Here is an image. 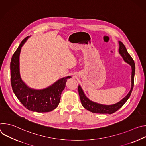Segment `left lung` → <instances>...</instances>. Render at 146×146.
<instances>
[{"label":"left lung","mask_w":146,"mask_h":146,"mask_svg":"<svg viewBox=\"0 0 146 146\" xmlns=\"http://www.w3.org/2000/svg\"><path fill=\"white\" fill-rule=\"evenodd\" d=\"M119 53L122 57L124 61L131 66L132 68V76H131V88L128 95L123 98L118 103L111 105H105L94 102L90 100L84 94L80 86H78V94L82 106L88 111L94 113L99 114H113L119 110L131 96L133 86H134V76L135 73V65L132 58L128 54L127 48L121 41H119Z\"/></svg>","instance_id":"8db88e82"}]
</instances>
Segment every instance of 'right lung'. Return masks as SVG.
Segmentation results:
<instances>
[{"label":"right lung","mask_w":146,"mask_h":146,"mask_svg":"<svg viewBox=\"0 0 146 146\" xmlns=\"http://www.w3.org/2000/svg\"><path fill=\"white\" fill-rule=\"evenodd\" d=\"M29 37L27 36L21 41L11 58L10 71L12 88L17 98L28 110L38 113L50 112L58 106L67 79L71 76L62 78L52 85L42 90H35L28 87L20 76L19 54L21 47Z\"/></svg>","instance_id":"obj_1"}]
</instances>
